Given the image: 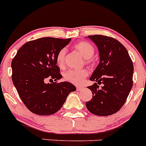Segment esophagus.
I'll list each match as a JSON object with an SVG mask.
<instances>
[{"instance_id": "obj_1", "label": "esophagus", "mask_w": 146, "mask_h": 146, "mask_svg": "<svg viewBox=\"0 0 146 146\" xmlns=\"http://www.w3.org/2000/svg\"><path fill=\"white\" fill-rule=\"evenodd\" d=\"M77 90H78V91H81V90H83L84 89V87L82 86H77Z\"/></svg>"}]
</instances>
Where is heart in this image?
<instances>
[{"mask_svg": "<svg viewBox=\"0 0 146 146\" xmlns=\"http://www.w3.org/2000/svg\"><path fill=\"white\" fill-rule=\"evenodd\" d=\"M74 48L78 51L83 58H85V62L88 64H93L95 60L93 56L95 53V47L93 44L86 41H80L74 44ZM66 48H63L58 51L56 56V62L60 67H63L65 65ZM88 75L86 69H70L68 70L64 75V78L66 81L74 84L79 85L82 83L87 75Z\"/></svg>", "mask_w": 146, "mask_h": 146, "instance_id": "1", "label": "heart"}]
</instances>
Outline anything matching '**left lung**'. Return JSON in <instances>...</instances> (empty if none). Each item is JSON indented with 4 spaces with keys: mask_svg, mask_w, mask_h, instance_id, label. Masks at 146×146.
I'll return each instance as SVG.
<instances>
[{
    "mask_svg": "<svg viewBox=\"0 0 146 146\" xmlns=\"http://www.w3.org/2000/svg\"><path fill=\"white\" fill-rule=\"evenodd\" d=\"M88 38L98 46L100 64L90 78L95 83L87 87L93 98L86 106L94 115L108 116L119 111L126 101L133 84V64L126 48L117 40L102 35ZM98 84L103 86L100 89Z\"/></svg>",
    "mask_w": 146,
    "mask_h": 146,
    "instance_id": "1",
    "label": "left lung"
}]
</instances>
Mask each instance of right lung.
Listing matches in <instances>:
<instances>
[{"label":"right lung","mask_w":146,"mask_h":146,"mask_svg":"<svg viewBox=\"0 0 146 146\" xmlns=\"http://www.w3.org/2000/svg\"><path fill=\"white\" fill-rule=\"evenodd\" d=\"M71 38L45 37L27 42L11 62L12 81L27 108L38 115H50L62 108L66 98L76 88L62 78L56 56ZM52 81L46 83V80Z\"/></svg>","instance_id":"add662e5"}]
</instances>
